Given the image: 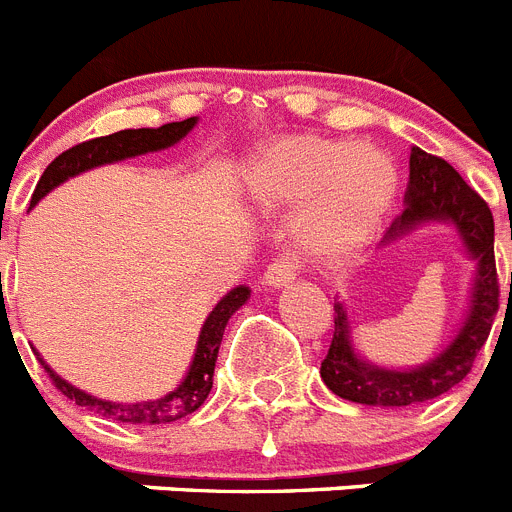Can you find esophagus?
Segmentation results:
<instances>
[{
  "instance_id": "1",
  "label": "esophagus",
  "mask_w": 512,
  "mask_h": 512,
  "mask_svg": "<svg viewBox=\"0 0 512 512\" xmlns=\"http://www.w3.org/2000/svg\"><path fill=\"white\" fill-rule=\"evenodd\" d=\"M295 269H298V264H295V259H290V256L272 261V264H269V269L264 272V282L272 287V290L287 287L292 279H295Z\"/></svg>"
}]
</instances>
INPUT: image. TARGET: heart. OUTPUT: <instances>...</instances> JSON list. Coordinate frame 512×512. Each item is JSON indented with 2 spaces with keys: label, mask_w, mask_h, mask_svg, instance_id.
<instances>
[{
  "label": "heart",
  "mask_w": 512,
  "mask_h": 512,
  "mask_svg": "<svg viewBox=\"0 0 512 512\" xmlns=\"http://www.w3.org/2000/svg\"><path fill=\"white\" fill-rule=\"evenodd\" d=\"M256 204L292 212L295 240L321 269H342L365 251L396 196L386 152L349 139L292 137L266 147L246 176Z\"/></svg>",
  "instance_id": "b5f03b06"
}]
</instances>
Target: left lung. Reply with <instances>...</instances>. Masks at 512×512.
<instances>
[{
  "label": "left lung",
  "mask_w": 512,
  "mask_h": 512,
  "mask_svg": "<svg viewBox=\"0 0 512 512\" xmlns=\"http://www.w3.org/2000/svg\"><path fill=\"white\" fill-rule=\"evenodd\" d=\"M427 222H448L456 227L466 256L476 264L464 321L456 336L432 360L417 368L393 370L365 360L352 342V323L344 300H334V339L321 362L323 383L347 401L365 406H412L438 399L464 381L474 365L476 352L487 342L497 316L495 269V220L487 202L471 189L456 168L425 150L412 147L404 212L388 227L381 246H391ZM512 290V287H510Z\"/></svg>",
  "instance_id": "left-lung-1"
}]
</instances>
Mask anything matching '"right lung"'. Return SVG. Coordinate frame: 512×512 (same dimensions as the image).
<instances>
[{"label": "right lung", "instance_id": "add662e5", "mask_svg": "<svg viewBox=\"0 0 512 512\" xmlns=\"http://www.w3.org/2000/svg\"><path fill=\"white\" fill-rule=\"evenodd\" d=\"M196 121L199 119L191 116L186 121H173V124L157 126V129H124L116 131V134H108V137L74 144L72 150L61 152L54 163L43 170L41 181H38L36 191H33V199H30V207H36L43 196L51 194L56 186H61L69 178L80 176V173H87V170L100 168V165L121 163V160L147 155V152L168 150V147L181 142L194 129ZM248 298H251V290L246 285L233 287L225 298H220V303L214 305L207 321L202 323V331H199V339H196L194 357H191V365L186 370V375H183V381L173 391L160 396V399L134 401V404L98 399V396H90L82 388L64 381L61 375H56L51 370V365L43 360L38 349L36 355L41 360L43 370L48 373V378L54 381V386L67 399H72L74 404L87 406L90 412L100 414V417H108L113 422H126V425H170V422H178V419L194 414L207 401L209 391H212L214 362H217V352H220L225 326L235 310L248 303Z\"/></svg>", "mask_w": 512, "mask_h": 512}]
</instances>
